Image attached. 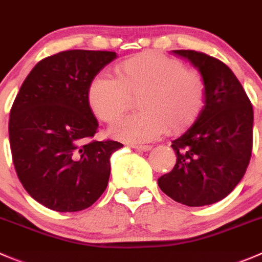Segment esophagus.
<instances>
[{
	"instance_id": "34e87169",
	"label": "esophagus",
	"mask_w": 262,
	"mask_h": 262,
	"mask_svg": "<svg viewBox=\"0 0 262 262\" xmlns=\"http://www.w3.org/2000/svg\"><path fill=\"white\" fill-rule=\"evenodd\" d=\"M132 147H133L134 149H138V151H143V152L149 151V149L152 148V147L148 146V144H147V146H143V144H132Z\"/></svg>"
}]
</instances>
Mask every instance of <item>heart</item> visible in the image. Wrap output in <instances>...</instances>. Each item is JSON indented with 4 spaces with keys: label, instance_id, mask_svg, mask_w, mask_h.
Instances as JSON below:
<instances>
[{
    "label": "heart",
    "instance_id": "obj_1",
    "mask_svg": "<svg viewBox=\"0 0 262 262\" xmlns=\"http://www.w3.org/2000/svg\"><path fill=\"white\" fill-rule=\"evenodd\" d=\"M115 78L96 75L87 92L88 105L101 121L113 124L128 108L129 97H137L139 113L110 129L116 139L151 142L165 129L178 133L192 125L206 102V80L195 69H187L177 58L143 52L115 68Z\"/></svg>",
    "mask_w": 262,
    "mask_h": 262
}]
</instances>
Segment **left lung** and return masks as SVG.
<instances>
[{
  "instance_id": "obj_1",
  "label": "left lung",
  "mask_w": 262,
  "mask_h": 262,
  "mask_svg": "<svg viewBox=\"0 0 262 262\" xmlns=\"http://www.w3.org/2000/svg\"><path fill=\"white\" fill-rule=\"evenodd\" d=\"M172 53L204 75L206 102L199 119L171 142L177 164L157 183L179 204L212 205L234 189L247 169L252 152V105L224 62L197 51Z\"/></svg>"
}]
</instances>
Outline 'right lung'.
<instances>
[{
    "label": "right lung",
    "instance_id": "add662e5",
    "mask_svg": "<svg viewBox=\"0 0 262 262\" xmlns=\"http://www.w3.org/2000/svg\"><path fill=\"white\" fill-rule=\"evenodd\" d=\"M116 57L110 51H63L39 61L20 87L10 111L12 161L25 190L47 209L80 211L107 187L110 157L123 144L90 141L98 121L87 92Z\"/></svg>",
    "mask_w": 262,
    "mask_h": 262
}]
</instances>
